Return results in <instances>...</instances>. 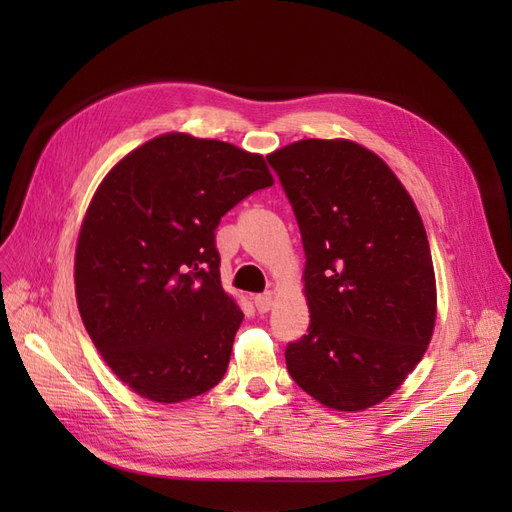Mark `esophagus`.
Listing matches in <instances>:
<instances>
[{
  "label": "esophagus",
  "instance_id": "obj_1",
  "mask_svg": "<svg viewBox=\"0 0 512 512\" xmlns=\"http://www.w3.org/2000/svg\"><path fill=\"white\" fill-rule=\"evenodd\" d=\"M254 305L258 309V314H267L269 309L273 307V294L265 292V294H256L254 297Z\"/></svg>",
  "mask_w": 512,
  "mask_h": 512
}]
</instances>
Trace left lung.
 I'll list each match as a JSON object with an SVG mask.
<instances>
[{
    "instance_id": "1",
    "label": "left lung",
    "mask_w": 512,
    "mask_h": 512,
    "mask_svg": "<svg viewBox=\"0 0 512 512\" xmlns=\"http://www.w3.org/2000/svg\"><path fill=\"white\" fill-rule=\"evenodd\" d=\"M275 170L305 250L309 329L286 367L320 404H380L421 361L436 322L427 232L410 194L376 153L305 138L277 149Z\"/></svg>"
}]
</instances>
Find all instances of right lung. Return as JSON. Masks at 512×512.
<instances>
[{
  "label": "right lung",
  "instance_id": "add662e5",
  "mask_svg": "<svg viewBox=\"0 0 512 512\" xmlns=\"http://www.w3.org/2000/svg\"><path fill=\"white\" fill-rule=\"evenodd\" d=\"M269 185L262 156L188 134L153 138L102 181L76 243V303L134 393L177 404L224 378L243 314L220 282L215 228Z\"/></svg>",
  "mask_w": 512,
  "mask_h": 512
}]
</instances>
